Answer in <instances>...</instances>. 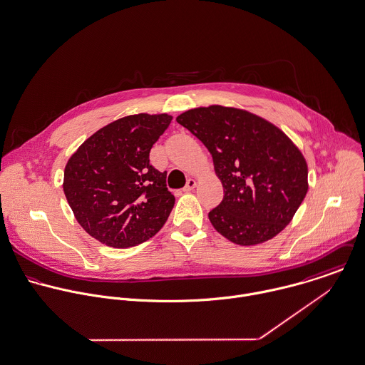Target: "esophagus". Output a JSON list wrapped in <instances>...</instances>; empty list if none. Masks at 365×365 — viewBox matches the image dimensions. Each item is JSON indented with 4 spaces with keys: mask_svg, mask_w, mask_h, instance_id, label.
Segmentation results:
<instances>
[{
    "mask_svg": "<svg viewBox=\"0 0 365 365\" xmlns=\"http://www.w3.org/2000/svg\"><path fill=\"white\" fill-rule=\"evenodd\" d=\"M195 187H196V180L190 178V179H187V182H186V186L183 187V192L189 193V192H192Z\"/></svg>",
    "mask_w": 365,
    "mask_h": 365,
    "instance_id": "1",
    "label": "esophagus"
}]
</instances>
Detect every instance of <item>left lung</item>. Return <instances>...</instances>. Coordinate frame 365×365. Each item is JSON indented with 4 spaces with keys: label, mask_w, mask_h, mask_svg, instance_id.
<instances>
[{
    "label": "left lung",
    "mask_w": 365,
    "mask_h": 365,
    "mask_svg": "<svg viewBox=\"0 0 365 365\" xmlns=\"http://www.w3.org/2000/svg\"><path fill=\"white\" fill-rule=\"evenodd\" d=\"M176 121L213 156L224 197L209 219L222 237L257 245L291 222L309 189L307 163L281 128L219 104L187 110Z\"/></svg>",
    "instance_id": "8db88e82"
}]
</instances>
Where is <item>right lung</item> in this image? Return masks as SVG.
Masks as SVG:
<instances>
[{"label": "right lung", "instance_id": "add662e5", "mask_svg": "<svg viewBox=\"0 0 365 365\" xmlns=\"http://www.w3.org/2000/svg\"><path fill=\"white\" fill-rule=\"evenodd\" d=\"M170 121L165 113L118 118L69 158L65 196L77 222L101 244L138 245L169 217L175 196L166 187V173L149 165V152Z\"/></svg>", "mask_w": 365, "mask_h": 365}]
</instances>
